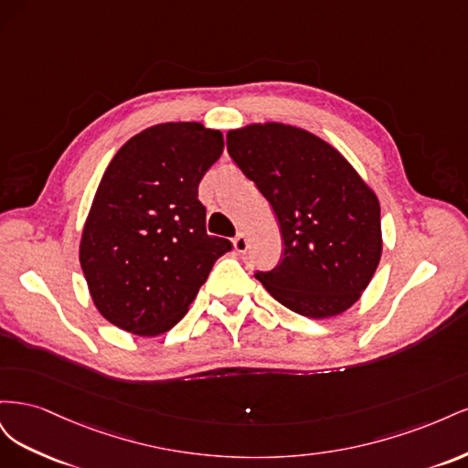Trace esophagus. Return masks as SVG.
I'll return each instance as SVG.
<instances>
[{"instance_id": "34e87169", "label": "esophagus", "mask_w": 468, "mask_h": 468, "mask_svg": "<svg viewBox=\"0 0 468 468\" xmlns=\"http://www.w3.org/2000/svg\"><path fill=\"white\" fill-rule=\"evenodd\" d=\"M232 244H234V250H236L238 253H244V251L248 250V239H246L244 234H236V236L232 238Z\"/></svg>"}]
</instances>
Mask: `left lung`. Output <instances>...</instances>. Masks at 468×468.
<instances>
[{"label": "left lung", "instance_id": "1", "mask_svg": "<svg viewBox=\"0 0 468 468\" xmlns=\"http://www.w3.org/2000/svg\"><path fill=\"white\" fill-rule=\"evenodd\" d=\"M230 158L271 205L282 256L256 271L292 313L330 318L356 304L380 261V207L351 164L322 138L281 122L226 134Z\"/></svg>", "mask_w": 468, "mask_h": 468}]
</instances>
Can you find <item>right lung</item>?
<instances>
[{"instance_id": "obj_1", "label": "right lung", "mask_w": 468, "mask_h": 468, "mask_svg": "<svg viewBox=\"0 0 468 468\" xmlns=\"http://www.w3.org/2000/svg\"><path fill=\"white\" fill-rule=\"evenodd\" d=\"M224 150L201 122L150 126L99 183L80 263L99 313L121 330L160 335L186 316L215 261L232 250L207 234L199 181Z\"/></svg>"}]
</instances>
